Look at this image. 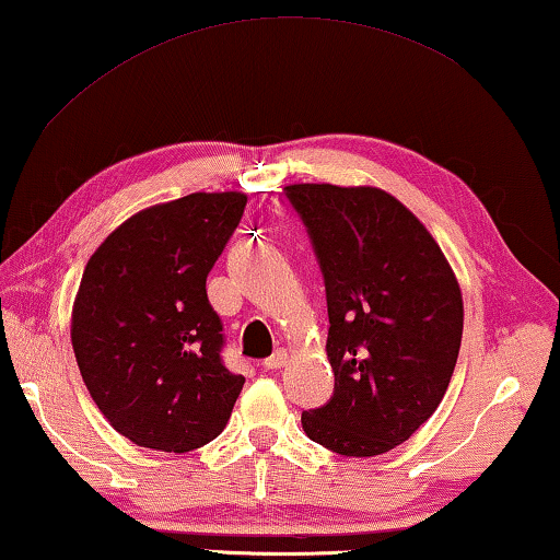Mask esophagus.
Instances as JSON below:
<instances>
[{
  "label": "esophagus",
  "mask_w": 560,
  "mask_h": 560,
  "mask_svg": "<svg viewBox=\"0 0 560 560\" xmlns=\"http://www.w3.org/2000/svg\"><path fill=\"white\" fill-rule=\"evenodd\" d=\"M287 363H289V350L279 348L277 353L264 360V368H267V371H279V368H283Z\"/></svg>",
  "instance_id": "34e87169"
}]
</instances>
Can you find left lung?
Wrapping results in <instances>:
<instances>
[{
    "label": "left lung",
    "mask_w": 560,
    "mask_h": 560,
    "mask_svg": "<svg viewBox=\"0 0 560 560\" xmlns=\"http://www.w3.org/2000/svg\"><path fill=\"white\" fill-rule=\"evenodd\" d=\"M283 192L314 240L328 299L330 402L303 412L308 440L377 457L438 410L457 365L464 303L447 257L407 207L373 185Z\"/></svg>",
    "instance_id": "1"
}]
</instances>
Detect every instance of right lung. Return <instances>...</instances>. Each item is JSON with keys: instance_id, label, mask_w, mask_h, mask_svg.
Returning a JSON list of instances; mask_svg holds the SVG:
<instances>
[{"instance_id": "add662e5", "label": "right lung", "mask_w": 560, "mask_h": 560, "mask_svg": "<svg viewBox=\"0 0 560 560\" xmlns=\"http://www.w3.org/2000/svg\"><path fill=\"white\" fill-rule=\"evenodd\" d=\"M244 205L236 189L150 205L83 269L71 308L75 363L110 428L138 447L183 454L230 422L244 377L222 365L205 283Z\"/></svg>"}]
</instances>
